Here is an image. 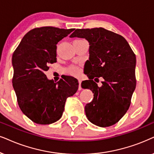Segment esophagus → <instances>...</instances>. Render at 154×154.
Returning <instances> with one entry per match:
<instances>
[{
  "instance_id": "esophagus-1",
  "label": "esophagus",
  "mask_w": 154,
  "mask_h": 154,
  "mask_svg": "<svg viewBox=\"0 0 154 154\" xmlns=\"http://www.w3.org/2000/svg\"><path fill=\"white\" fill-rule=\"evenodd\" d=\"M79 91H81V80H79Z\"/></svg>"
}]
</instances>
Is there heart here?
<instances>
[{"mask_svg":"<svg viewBox=\"0 0 154 154\" xmlns=\"http://www.w3.org/2000/svg\"><path fill=\"white\" fill-rule=\"evenodd\" d=\"M70 72L73 73V74H77V73H79V70L75 69V68H73V69L70 70Z\"/></svg>","mask_w":154,"mask_h":154,"instance_id":"b5f03b06","label":"heart"}]
</instances>
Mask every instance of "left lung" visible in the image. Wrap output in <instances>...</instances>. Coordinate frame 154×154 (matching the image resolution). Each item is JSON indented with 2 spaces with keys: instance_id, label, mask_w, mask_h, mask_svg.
Segmentation results:
<instances>
[{
  "instance_id": "1",
  "label": "left lung",
  "mask_w": 154,
  "mask_h": 154,
  "mask_svg": "<svg viewBox=\"0 0 154 154\" xmlns=\"http://www.w3.org/2000/svg\"><path fill=\"white\" fill-rule=\"evenodd\" d=\"M70 37L84 38L90 45L85 63L89 80L81 83L94 93L85 106L88 119L101 127L115 125L128 110L136 88L134 53L122 36L103 27L76 29ZM96 77L103 78L101 87L93 81Z\"/></svg>"
}]
</instances>
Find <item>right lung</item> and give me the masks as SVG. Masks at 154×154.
Instances as JSON below:
<instances>
[{
    "label": "right lung",
    "instance_id": "add662e5",
    "mask_svg": "<svg viewBox=\"0 0 154 154\" xmlns=\"http://www.w3.org/2000/svg\"><path fill=\"white\" fill-rule=\"evenodd\" d=\"M74 29L42 27L28 32L14 51L13 86L24 115L39 125H49L62 116L67 97L79 88L78 80L66 76L57 83L45 75L57 62V45Z\"/></svg>",
    "mask_w": 154,
    "mask_h": 154
}]
</instances>
